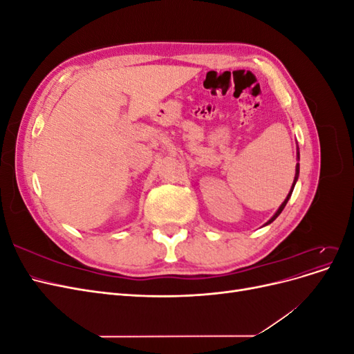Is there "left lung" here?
<instances>
[{"label": "left lung", "mask_w": 354, "mask_h": 354, "mask_svg": "<svg viewBox=\"0 0 354 354\" xmlns=\"http://www.w3.org/2000/svg\"><path fill=\"white\" fill-rule=\"evenodd\" d=\"M298 159H299V153H298ZM298 174H299V164H297V167H295V178H294V183H292V189L291 190H289V194H288V196H286V199L282 202V205L279 207V209H277L276 212H274V216L269 220V221H267L266 224H270L272 221H274L276 218H277V216H279V214L282 212V209L285 208V205H286V202L289 201V198H291V195H292V190H294V186H295V183H297V180H298Z\"/></svg>", "instance_id": "1"}]
</instances>
